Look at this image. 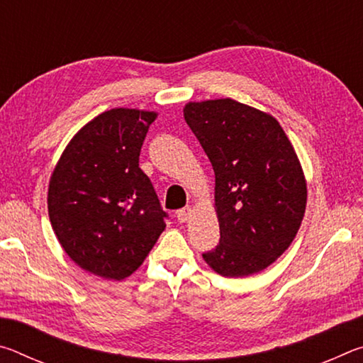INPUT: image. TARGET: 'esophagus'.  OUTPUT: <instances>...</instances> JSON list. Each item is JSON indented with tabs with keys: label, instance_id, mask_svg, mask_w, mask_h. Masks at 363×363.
<instances>
[{
	"label": "esophagus",
	"instance_id": "esophagus-1",
	"mask_svg": "<svg viewBox=\"0 0 363 363\" xmlns=\"http://www.w3.org/2000/svg\"><path fill=\"white\" fill-rule=\"evenodd\" d=\"M192 208L190 206H186V208H182V210H179L176 213V216H177V220H179V223H187V220L192 218Z\"/></svg>",
	"mask_w": 363,
	"mask_h": 363
}]
</instances>
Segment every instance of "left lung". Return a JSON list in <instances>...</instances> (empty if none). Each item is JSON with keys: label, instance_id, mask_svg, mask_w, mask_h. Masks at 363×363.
<instances>
[{"label": "left lung", "instance_id": "left-lung-1", "mask_svg": "<svg viewBox=\"0 0 363 363\" xmlns=\"http://www.w3.org/2000/svg\"><path fill=\"white\" fill-rule=\"evenodd\" d=\"M184 118L214 169L219 245L203 255L223 277L262 272L303 223L307 182L275 116L230 97L187 102Z\"/></svg>", "mask_w": 363, "mask_h": 363}]
</instances>
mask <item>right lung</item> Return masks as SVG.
Wrapping results in <instances>:
<instances>
[{
    "instance_id": "1",
    "label": "right lung",
    "mask_w": 363,
    "mask_h": 363,
    "mask_svg": "<svg viewBox=\"0 0 363 363\" xmlns=\"http://www.w3.org/2000/svg\"><path fill=\"white\" fill-rule=\"evenodd\" d=\"M157 116L126 107L94 116L70 139L49 179V220L60 247L101 279L133 275L167 227V213L139 168Z\"/></svg>"
}]
</instances>
